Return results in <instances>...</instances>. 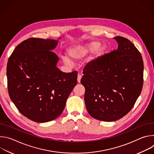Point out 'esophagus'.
Returning a JSON list of instances; mask_svg holds the SVG:
<instances>
[{
	"label": "esophagus",
	"mask_w": 154,
	"mask_h": 154,
	"mask_svg": "<svg viewBox=\"0 0 154 154\" xmlns=\"http://www.w3.org/2000/svg\"><path fill=\"white\" fill-rule=\"evenodd\" d=\"M81 79H82V75L80 74H78V76H77V82L78 83H80V80H81Z\"/></svg>",
	"instance_id": "esophagus-1"
}]
</instances>
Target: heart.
<instances>
[{"mask_svg": "<svg viewBox=\"0 0 154 154\" xmlns=\"http://www.w3.org/2000/svg\"><path fill=\"white\" fill-rule=\"evenodd\" d=\"M100 42L98 41H93L84 44V45H75L68 49V54L71 58L77 60L82 59L88 54L95 52L94 55L88 61L91 63L99 58L106 51V46H100ZM63 61L66 65H71V60L66 57L63 58Z\"/></svg>", "mask_w": 154, "mask_h": 154, "instance_id": "obj_1", "label": "heart"}]
</instances>
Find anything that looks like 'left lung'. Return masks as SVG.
<instances>
[{"mask_svg": "<svg viewBox=\"0 0 154 154\" xmlns=\"http://www.w3.org/2000/svg\"><path fill=\"white\" fill-rule=\"evenodd\" d=\"M117 50L88 63L81 83L85 88V103L94 119L115 121L134 106L143 85L141 55L128 39L116 36Z\"/></svg>", "mask_w": 154, "mask_h": 154, "instance_id": "8db88e82", "label": "left lung"}]
</instances>
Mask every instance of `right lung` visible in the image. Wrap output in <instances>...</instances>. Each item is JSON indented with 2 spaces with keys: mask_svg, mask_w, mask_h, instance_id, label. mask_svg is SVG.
I'll return each instance as SVG.
<instances>
[{
  "mask_svg": "<svg viewBox=\"0 0 154 154\" xmlns=\"http://www.w3.org/2000/svg\"><path fill=\"white\" fill-rule=\"evenodd\" d=\"M58 42L29 38L16 46L8 61L10 97L22 115L36 122L58 118L77 83V71L66 73L57 67L59 58L52 51Z\"/></svg>",
  "mask_w": 154,
  "mask_h": 154,
  "instance_id": "obj_1",
  "label": "right lung"
}]
</instances>
